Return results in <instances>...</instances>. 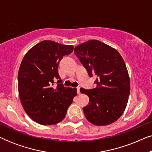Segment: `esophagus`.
<instances>
[{
	"label": "esophagus",
	"mask_w": 152,
	"mask_h": 152,
	"mask_svg": "<svg viewBox=\"0 0 152 152\" xmlns=\"http://www.w3.org/2000/svg\"><path fill=\"white\" fill-rule=\"evenodd\" d=\"M77 92L78 95L80 94V88H79V87H78V88H77Z\"/></svg>",
	"instance_id": "1"
}]
</instances>
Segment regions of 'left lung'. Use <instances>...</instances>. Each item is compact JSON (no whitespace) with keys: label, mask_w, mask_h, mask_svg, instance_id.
Returning <instances> with one entry per match:
<instances>
[{"label":"left lung","mask_w":152,"mask_h":152,"mask_svg":"<svg viewBox=\"0 0 152 152\" xmlns=\"http://www.w3.org/2000/svg\"><path fill=\"white\" fill-rule=\"evenodd\" d=\"M74 52L88 75H97L95 88H80L89 97L88 104L83 108L85 117L97 126L113 123L124 113L130 93V79L122 56L97 40L81 43Z\"/></svg>","instance_id":"8db88e82"}]
</instances>
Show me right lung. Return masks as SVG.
Listing matches in <instances>:
<instances>
[{
	"mask_svg": "<svg viewBox=\"0 0 152 152\" xmlns=\"http://www.w3.org/2000/svg\"><path fill=\"white\" fill-rule=\"evenodd\" d=\"M72 45L43 41L28 51L20 64L18 88L20 102L31 119L42 125L64 120L77 89L64 87L58 72L64 56L73 51ZM58 80L57 87L52 85Z\"/></svg>",
	"mask_w": 152,
	"mask_h": 152,
	"instance_id": "1",
	"label": "right lung"
}]
</instances>
